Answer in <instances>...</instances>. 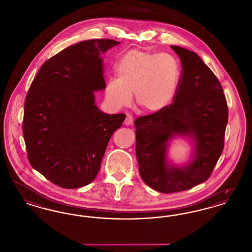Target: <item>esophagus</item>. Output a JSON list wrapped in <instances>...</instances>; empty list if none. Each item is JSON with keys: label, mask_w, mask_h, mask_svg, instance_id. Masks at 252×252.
Listing matches in <instances>:
<instances>
[{"label": "esophagus", "mask_w": 252, "mask_h": 252, "mask_svg": "<svg viewBox=\"0 0 252 252\" xmlns=\"http://www.w3.org/2000/svg\"><path fill=\"white\" fill-rule=\"evenodd\" d=\"M124 124L126 125V126H131V125H133V117H132L131 115L126 114V119H125Z\"/></svg>", "instance_id": "34e87169"}]
</instances>
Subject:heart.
Listing matches in <instances>:
<instances>
[{"instance_id":"obj_1","label":"heart","mask_w":252,"mask_h":252,"mask_svg":"<svg viewBox=\"0 0 252 252\" xmlns=\"http://www.w3.org/2000/svg\"><path fill=\"white\" fill-rule=\"evenodd\" d=\"M115 72L104 89L108 106L115 109L129 106L134 92L138 105L156 113L168 108L178 93L180 63L168 53L129 50L117 61Z\"/></svg>"}]
</instances>
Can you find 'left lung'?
Wrapping results in <instances>:
<instances>
[{"label":"left lung","instance_id":"8db88e82","mask_svg":"<svg viewBox=\"0 0 252 252\" xmlns=\"http://www.w3.org/2000/svg\"><path fill=\"white\" fill-rule=\"evenodd\" d=\"M182 72L178 93L168 108L137 118L136 156L144 183L158 192L189 190L208 180L224 148L228 105L215 73L192 51L171 46ZM177 135L192 140V160L183 167L167 161L168 141Z\"/></svg>","mask_w":252,"mask_h":252}]
</instances>
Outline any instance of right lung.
Masks as SVG:
<instances>
[{
  "label": "right lung",
  "instance_id": "right-lung-1",
  "mask_svg": "<svg viewBox=\"0 0 252 252\" xmlns=\"http://www.w3.org/2000/svg\"><path fill=\"white\" fill-rule=\"evenodd\" d=\"M120 42L91 39L44 62L24 102L23 133L31 166L65 189L95 179L108 141L126 114H107L94 92L105 89L101 55Z\"/></svg>",
  "mask_w": 252,
  "mask_h": 252
}]
</instances>
